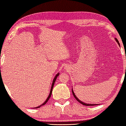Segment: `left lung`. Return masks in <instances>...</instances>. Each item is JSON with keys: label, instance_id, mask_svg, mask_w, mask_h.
Listing matches in <instances>:
<instances>
[{"label": "left lung", "instance_id": "8db88e82", "mask_svg": "<svg viewBox=\"0 0 126 126\" xmlns=\"http://www.w3.org/2000/svg\"><path fill=\"white\" fill-rule=\"evenodd\" d=\"M115 40H116V41L117 42H118V44H119V45H120V44H119V41H118V39H117L116 38H115ZM72 94H73V96H74V97H75V98L77 100V101H79V103H80L81 104H82V105H84V106H96V105H97V104H87V103H84V102H82V101H80V100H79L78 98H77V97H76V96L75 95V93H74V92H73V89H72Z\"/></svg>", "mask_w": 126, "mask_h": 126}]
</instances>
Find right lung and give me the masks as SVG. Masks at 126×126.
<instances>
[{"instance_id": "add662e5", "label": "right lung", "mask_w": 126, "mask_h": 126, "mask_svg": "<svg viewBox=\"0 0 126 126\" xmlns=\"http://www.w3.org/2000/svg\"><path fill=\"white\" fill-rule=\"evenodd\" d=\"M59 74H60L59 73L57 74V75H56V76H55V77H54V79H53V82H52V85H51V89H50V92L49 95L48 96V97H47V99L46 100V101H45V102H44V103H43V104H42V105H41V106H38V107H35V108H39V107H41V106H44V105L47 102L48 100H49V99H50V96H51V94H52V90H53V86H54V82H55V81H56V80L57 78V77L58 76H59Z\"/></svg>"}]
</instances>
